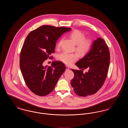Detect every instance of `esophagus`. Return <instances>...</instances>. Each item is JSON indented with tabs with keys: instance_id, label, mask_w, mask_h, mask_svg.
<instances>
[{
	"instance_id": "34e87169",
	"label": "esophagus",
	"mask_w": 128,
	"mask_h": 128,
	"mask_svg": "<svg viewBox=\"0 0 128 128\" xmlns=\"http://www.w3.org/2000/svg\"><path fill=\"white\" fill-rule=\"evenodd\" d=\"M70 70V68L68 66H66V70Z\"/></svg>"
}]
</instances>
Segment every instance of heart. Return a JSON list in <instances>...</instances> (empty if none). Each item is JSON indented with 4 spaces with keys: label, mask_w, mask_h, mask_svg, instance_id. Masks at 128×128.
Segmentation results:
<instances>
[{
    "label": "heart",
    "mask_w": 128,
    "mask_h": 128,
    "mask_svg": "<svg viewBox=\"0 0 128 128\" xmlns=\"http://www.w3.org/2000/svg\"><path fill=\"white\" fill-rule=\"evenodd\" d=\"M69 36L76 44V50L81 56H84L89 53L93 48L94 42L90 38H85V34L80 30H75L72 32ZM63 39H61L57 44L59 48L61 46ZM79 56L76 53H68L62 52L57 56V59L67 65H70L78 59Z\"/></svg>",
    "instance_id": "obj_1"
}]
</instances>
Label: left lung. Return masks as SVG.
Instances as JSON below:
<instances>
[{"label": "left lung", "instance_id": "1", "mask_svg": "<svg viewBox=\"0 0 128 128\" xmlns=\"http://www.w3.org/2000/svg\"><path fill=\"white\" fill-rule=\"evenodd\" d=\"M110 63L108 47L104 39L98 38L94 40L91 51L75 64L80 70L72 69L74 77L71 85L76 94L86 96L98 91L106 78ZM84 69L88 72L84 74Z\"/></svg>", "mask_w": 128, "mask_h": 128}]
</instances>
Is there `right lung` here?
Returning a JSON list of instances; mask_svg holds the SVG:
<instances>
[{"mask_svg": "<svg viewBox=\"0 0 128 128\" xmlns=\"http://www.w3.org/2000/svg\"><path fill=\"white\" fill-rule=\"evenodd\" d=\"M71 30L65 27L43 25L30 32L25 39L20 55V66L25 82L31 91L43 96L55 88L65 65L61 61H54L51 66H44V62L55 53L56 43L63 33Z\"/></svg>", "mask_w": 128, "mask_h": 128, "instance_id": "add662e5", "label": "right lung"}]
</instances>
